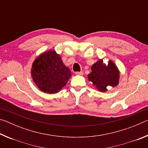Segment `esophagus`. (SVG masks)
Here are the masks:
<instances>
[{
    "label": "esophagus",
    "instance_id": "esophagus-1",
    "mask_svg": "<svg viewBox=\"0 0 148 148\" xmlns=\"http://www.w3.org/2000/svg\"><path fill=\"white\" fill-rule=\"evenodd\" d=\"M75 74L76 75H80V76H82L84 74V72L83 71H80V72H76Z\"/></svg>",
    "mask_w": 148,
    "mask_h": 148
}]
</instances>
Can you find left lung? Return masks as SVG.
I'll return each instance as SVG.
<instances>
[{"label": "left lung", "mask_w": 148, "mask_h": 148, "mask_svg": "<svg viewBox=\"0 0 148 148\" xmlns=\"http://www.w3.org/2000/svg\"><path fill=\"white\" fill-rule=\"evenodd\" d=\"M91 71V73L88 75L89 81L91 82L99 91L105 92L108 86L116 87L118 85L119 72L112 61L106 65L103 63V60H99L92 65Z\"/></svg>", "instance_id": "8db88e82"}]
</instances>
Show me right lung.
<instances>
[{
	"label": "right lung",
	"instance_id": "add662e5",
	"mask_svg": "<svg viewBox=\"0 0 148 148\" xmlns=\"http://www.w3.org/2000/svg\"><path fill=\"white\" fill-rule=\"evenodd\" d=\"M31 74L34 83L42 91L53 94L66 84L71 71L63 64L59 54L55 51H49L35 59Z\"/></svg>",
	"mask_w": 148,
	"mask_h": 148
}]
</instances>
